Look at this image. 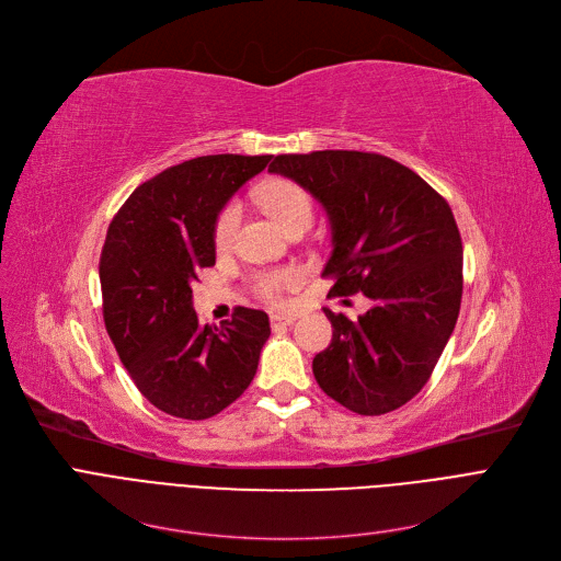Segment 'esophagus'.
<instances>
[{
    "label": "esophagus",
    "mask_w": 561,
    "mask_h": 561,
    "mask_svg": "<svg viewBox=\"0 0 561 561\" xmlns=\"http://www.w3.org/2000/svg\"><path fill=\"white\" fill-rule=\"evenodd\" d=\"M293 322H296V313H273L271 316L273 330H282L286 325H293Z\"/></svg>",
    "instance_id": "obj_1"
}]
</instances>
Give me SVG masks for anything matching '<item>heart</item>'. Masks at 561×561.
<instances>
[{
  "label": "heart",
  "mask_w": 561,
  "mask_h": 561,
  "mask_svg": "<svg viewBox=\"0 0 561 561\" xmlns=\"http://www.w3.org/2000/svg\"><path fill=\"white\" fill-rule=\"evenodd\" d=\"M259 202L282 229H288L298 220H311V199L298 184L293 182H286V180L268 182L259 191ZM239 225H241V206L239 204L225 206V211L216 222L218 250H227L233 243ZM300 282H302V273L298 268H279V271L256 275L254 288L263 300L282 302L286 293L300 286Z\"/></svg>",
  "instance_id": "b5f03b06"
}]
</instances>
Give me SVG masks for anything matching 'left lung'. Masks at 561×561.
Here are the masks:
<instances>
[{"label": "left lung", "mask_w": 561, "mask_h": 561, "mask_svg": "<svg viewBox=\"0 0 561 561\" xmlns=\"http://www.w3.org/2000/svg\"><path fill=\"white\" fill-rule=\"evenodd\" d=\"M268 172L311 193L330 220V296L362 290L373 302L357 320L322 309L332 343L313 377L355 414H389L425 387L459 316L463 250L450 206L381 154H282Z\"/></svg>", "instance_id": "obj_1"}]
</instances>
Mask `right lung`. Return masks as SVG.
I'll return each instance as SVG.
<instances>
[{
    "mask_svg": "<svg viewBox=\"0 0 561 561\" xmlns=\"http://www.w3.org/2000/svg\"><path fill=\"white\" fill-rule=\"evenodd\" d=\"M271 157L211 154L140 184L113 218L100 259L106 332L138 391L186 421L211 419L250 387L268 313L239 307L199 325L193 282L216 263V222Z\"/></svg>",
    "mask_w": 561,
    "mask_h": 561,
    "instance_id": "1",
    "label": "right lung"
}]
</instances>
